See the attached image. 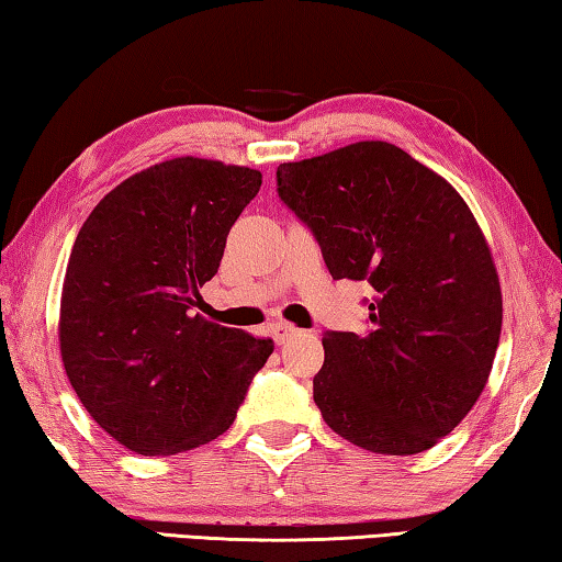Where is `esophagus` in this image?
<instances>
[{
	"instance_id": "esophagus-1",
	"label": "esophagus",
	"mask_w": 562,
	"mask_h": 562,
	"mask_svg": "<svg viewBox=\"0 0 562 562\" xmlns=\"http://www.w3.org/2000/svg\"><path fill=\"white\" fill-rule=\"evenodd\" d=\"M271 333H273V340L279 342V346H283V342H289L293 336H299L301 330H299L296 326H291V323H283V321H279V323H273Z\"/></svg>"
}]
</instances>
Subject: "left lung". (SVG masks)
I'll list each match as a JSON object with an SVG mask.
<instances>
[{"mask_svg": "<svg viewBox=\"0 0 562 562\" xmlns=\"http://www.w3.org/2000/svg\"><path fill=\"white\" fill-rule=\"evenodd\" d=\"M279 196L311 226L333 279L372 286L366 333H326L313 400L375 454H419L484 392L504 301L476 216L445 177L385 140L283 162Z\"/></svg>", "mask_w": 562, "mask_h": 562, "instance_id": "1", "label": "left lung"}]
</instances>
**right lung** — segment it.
Masks as SVG:
<instances>
[{
	"label": "right lung",
	"mask_w": 562,
	"mask_h": 562,
	"mask_svg": "<svg viewBox=\"0 0 562 562\" xmlns=\"http://www.w3.org/2000/svg\"><path fill=\"white\" fill-rule=\"evenodd\" d=\"M259 187L251 167L172 157L108 192L76 236L58 313L64 370L88 415L135 454L224 435L273 352L271 338L194 313Z\"/></svg>",
	"instance_id": "right-lung-1"
}]
</instances>
